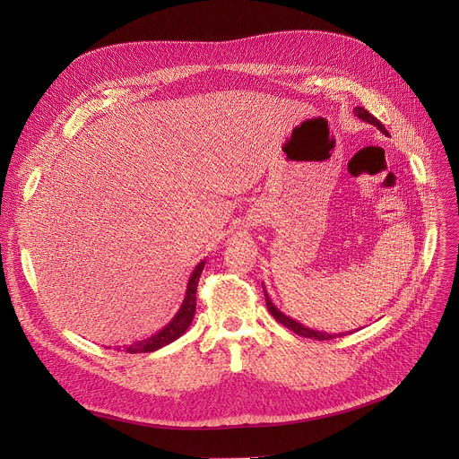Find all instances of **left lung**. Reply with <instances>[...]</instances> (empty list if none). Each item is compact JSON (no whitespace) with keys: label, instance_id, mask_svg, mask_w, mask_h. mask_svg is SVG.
Instances as JSON below:
<instances>
[{"label":"left lung","instance_id":"1","mask_svg":"<svg viewBox=\"0 0 459 459\" xmlns=\"http://www.w3.org/2000/svg\"><path fill=\"white\" fill-rule=\"evenodd\" d=\"M354 114L359 117V119H363V121H367V123H370V125H374V126H377L383 134H386L388 136V133H386V128L381 125V121L377 119V117H374L368 110H365L363 107H356L354 108ZM264 292H265V301H267V308H269V312L283 325V326H287V329H290L294 334H298V336H303V338H310V340H319V342H326V340H334V338H342L343 334H326V333H321V331H312V329H307L305 325H301V323H298L296 319H290L289 316H285L281 310H278V307H274V303L271 301V298H269V294H267V290H265V287H264Z\"/></svg>","mask_w":459,"mask_h":459}]
</instances>
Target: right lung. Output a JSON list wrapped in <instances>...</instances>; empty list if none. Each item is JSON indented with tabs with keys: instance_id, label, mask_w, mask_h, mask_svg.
<instances>
[{
	"instance_id": "obj_1",
	"label": "right lung",
	"mask_w": 459,
	"mask_h": 459,
	"mask_svg": "<svg viewBox=\"0 0 459 459\" xmlns=\"http://www.w3.org/2000/svg\"><path fill=\"white\" fill-rule=\"evenodd\" d=\"M204 267H205V261H202V264L195 265L194 273L190 274L188 283H186V290H185V299H183L179 310L176 312V316L170 319V323L165 325L160 333H156L149 340H143V342H138V343L125 347L126 352H130V354L154 352V351L172 343L174 340H178L188 329V325L192 323V317H194V312H195V289H198V281H200Z\"/></svg>"
}]
</instances>
